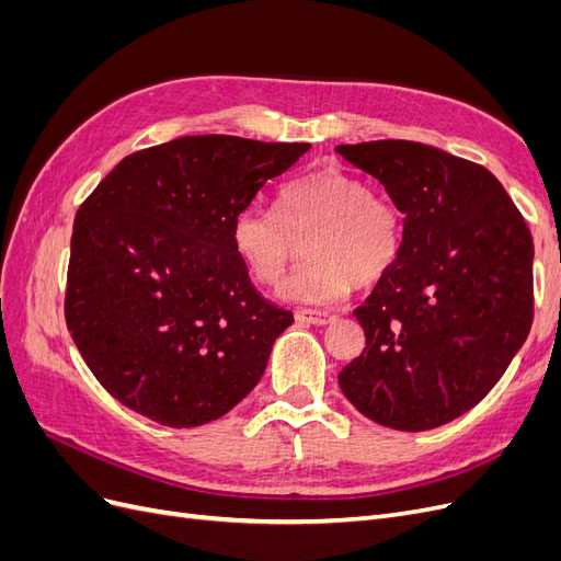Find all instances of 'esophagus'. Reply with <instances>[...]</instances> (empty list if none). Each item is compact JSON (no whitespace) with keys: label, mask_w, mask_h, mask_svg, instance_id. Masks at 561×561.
<instances>
[{"label":"esophagus","mask_w":561,"mask_h":561,"mask_svg":"<svg viewBox=\"0 0 561 561\" xmlns=\"http://www.w3.org/2000/svg\"><path fill=\"white\" fill-rule=\"evenodd\" d=\"M297 322H304V325H330L334 316L330 311H318V309H299L295 311Z\"/></svg>","instance_id":"esophagus-1"}]
</instances>
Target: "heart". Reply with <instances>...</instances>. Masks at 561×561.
<instances>
[{"label": "heart", "instance_id": "obj_1", "mask_svg": "<svg viewBox=\"0 0 561 561\" xmlns=\"http://www.w3.org/2000/svg\"><path fill=\"white\" fill-rule=\"evenodd\" d=\"M307 239V264L280 285L290 301L332 304L353 285L369 287L393 268L402 217L393 203L339 168L287 182L276 210L250 206L231 222V248L250 278L276 285Z\"/></svg>", "mask_w": 561, "mask_h": 561}]
</instances>
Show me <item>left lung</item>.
I'll list each match as a JSON object with an SVG mask.
<instances>
[{"label":"left lung","mask_w":561,"mask_h":561,"mask_svg":"<svg viewBox=\"0 0 561 561\" xmlns=\"http://www.w3.org/2000/svg\"><path fill=\"white\" fill-rule=\"evenodd\" d=\"M336 151L404 215L393 268L353 311L365 351L339 386L381 426L437 428L496 386L531 330V231L480 163L410 140Z\"/></svg>","instance_id":"8db88e82"}]
</instances>
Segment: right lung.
<instances>
[{"instance_id":"add662e5","label":"right lung","mask_w":561,"mask_h":561,"mask_svg":"<svg viewBox=\"0 0 561 561\" xmlns=\"http://www.w3.org/2000/svg\"><path fill=\"white\" fill-rule=\"evenodd\" d=\"M309 149L186 135L128 154L81 203L65 322L112 398L192 428L257 386L293 313L254 290L231 222Z\"/></svg>"}]
</instances>
